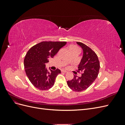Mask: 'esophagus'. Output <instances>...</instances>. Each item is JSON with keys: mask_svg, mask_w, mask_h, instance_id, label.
Wrapping results in <instances>:
<instances>
[{"mask_svg": "<svg viewBox=\"0 0 125 125\" xmlns=\"http://www.w3.org/2000/svg\"><path fill=\"white\" fill-rule=\"evenodd\" d=\"M62 72H63V73H67V71L65 70H62Z\"/></svg>", "mask_w": 125, "mask_h": 125, "instance_id": "34e87169", "label": "esophagus"}]
</instances>
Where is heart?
<instances>
[{
  "label": "heart",
  "mask_w": 125,
  "mask_h": 125,
  "mask_svg": "<svg viewBox=\"0 0 125 125\" xmlns=\"http://www.w3.org/2000/svg\"><path fill=\"white\" fill-rule=\"evenodd\" d=\"M69 51H77L79 52V48L75 45H71L69 47Z\"/></svg>",
  "instance_id": "obj_1"
}]
</instances>
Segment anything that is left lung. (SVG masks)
Wrapping results in <instances>:
<instances>
[{
	"mask_svg": "<svg viewBox=\"0 0 125 125\" xmlns=\"http://www.w3.org/2000/svg\"><path fill=\"white\" fill-rule=\"evenodd\" d=\"M83 51V56L79 64L77 71L81 72V76L74 75L67 84L72 90L81 92L88 89L97 77L100 70V62L95 52L83 43L77 42Z\"/></svg>",
	"mask_w": 125,
	"mask_h": 125,
	"instance_id": "obj_1",
	"label": "left lung"
}]
</instances>
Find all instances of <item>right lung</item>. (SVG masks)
I'll return each instance as SVG.
<instances>
[{
	"mask_svg": "<svg viewBox=\"0 0 125 125\" xmlns=\"http://www.w3.org/2000/svg\"><path fill=\"white\" fill-rule=\"evenodd\" d=\"M66 42H42L30 49L24 60V69L29 80L35 88L47 90L54 85L59 69L48 71L46 63L53 58Z\"/></svg>",
	"mask_w": 125,
	"mask_h": 125,
	"instance_id": "obj_1",
	"label": "right lung"
}]
</instances>
